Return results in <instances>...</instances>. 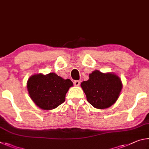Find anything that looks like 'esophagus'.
Here are the masks:
<instances>
[{
  "mask_svg": "<svg viewBox=\"0 0 149 149\" xmlns=\"http://www.w3.org/2000/svg\"><path fill=\"white\" fill-rule=\"evenodd\" d=\"M73 84H74V86H79L80 83L79 80H75V81H74V82H73Z\"/></svg>",
  "mask_w": 149,
  "mask_h": 149,
  "instance_id": "34e87169",
  "label": "esophagus"
}]
</instances>
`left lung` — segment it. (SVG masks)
<instances>
[{"instance_id": "1", "label": "left lung", "mask_w": 149, "mask_h": 149, "mask_svg": "<svg viewBox=\"0 0 149 149\" xmlns=\"http://www.w3.org/2000/svg\"><path fill=\"white\" fill-rule=\"evenodd\" d=\"M81 87L88 103L96 109H105L118 100L122 84L114 73H103L95 70L90 74L88 80L81 83Z\"/></svg>"}]
</instances>
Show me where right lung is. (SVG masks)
I'll return each mask as SVG.
<instances>
[{"label":"right lung","mask_w":149,"mask_h":149,"mask_svg":"<svg viewBox=\"0 0 149 149\" xmlns=\"http://www.w3.org/2000/svg\"><path fill=\"white\" fill-rule=\"evenodd\" d=\"M73 83L52 72L36 74L29 79L27 87L31 100L39 108L52 110L65 101V95Z\"/></svg>","instance_id":"add662e5"}]
</instances>
